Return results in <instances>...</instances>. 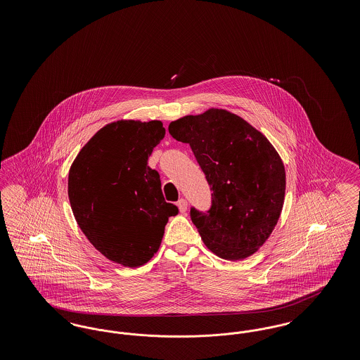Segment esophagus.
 <instances>
[{
	"label": "esophagus",
	"instance_id": "esophagus-1",
	"mask_svg": "<svg viewBox=\"0 0 360 360\" xmlns=\"http://www.w3.org/2000/svg\"><path fill=\"white\" fill-rule=\"evenodd\" d=\"M176 205L179 207V212L181 213H186L188 212V201L186 200H184V198H181L178 202H176Z\"/></svg>",
	"mask_w": 360,
	"mask_h": 360
}]
</instances>
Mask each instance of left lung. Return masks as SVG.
Listing matches in <instances>:
<instances>
[{
    "mask_svg": "<svg viewBox=\"0 0 360 360\" xmlns=\"http://www.w3.org/2000/svg\"><path fill=\"white\" fill-rule=\"evenodd\" d=\"M169 132L188 143L212 193V207H191V221L206 247L225 260L251 257L279 220L286 172L274 146L238 115L210 108L172 121Z\"/></svg>",
    "mask_w": 360,
    "mask_h": 360,
    "instance_id": "8db88e82",
    "label": "left lung"
}]
</instances>
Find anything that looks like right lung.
Listing matches in <instances>:
<instances>
[{"instance_id": "add662e5", "label": "right lung", "mask_w": 360, "mask_h": 360, "mask_svg": "<svg viewBox=\"0 0 360 360\" xmlns=\"http://www.w3.org/2000/svg\"><path fill=\"white\" fill-rule=\"evenodd\" d=\"M165 135L162 121H113L86 143L70 167L77 224L96 250L124 267H140L154 257L169 217L178 214L147 163Z\"/></svg>"}]
</instances>
